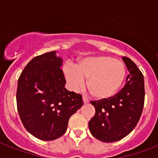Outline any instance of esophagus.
I'll return each instance as SVG.
<instances>
[{"label": "esophagus", "instance_id": "1", "mask_svg": "<svg viewBox=\"0 0 158 158\" xmlns=\"http://www.w3.org/2000/svg\"><path fill=\"white\" fill-rule=\"evenodd\" d=\"M83 102H84V104H88V103H89V100H88L87 98H86L85 96H83Z\"/></svg>", "mask_w": 158, "mask_h": 158}]
</instances>
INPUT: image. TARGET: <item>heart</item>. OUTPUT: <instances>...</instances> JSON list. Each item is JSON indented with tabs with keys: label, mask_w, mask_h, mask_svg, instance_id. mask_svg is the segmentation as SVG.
<instances>
[{
	"label": "heart",
	"mask_w": 158,
	"mask_h": 158,
	"mask_svg": "<svg viewBox=\"0 0 158 158\" xmlns=\"http://www.w3.org/2000/svg\"><path fill=\"white\" fill-rule=\"evenodd\" d=\"M64 74L73 90H77L87 80V88L97 100L111 97L117 92L125 77V66L110 56H96L84 58L76 67L66 65Z\"/></svg>",
	"instance_id": "1"
}]
</instances>
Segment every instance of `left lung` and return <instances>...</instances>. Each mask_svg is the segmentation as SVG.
Returning a JSON list of instances; mask_svg holds the SVG:
<instances>
[{
	"label": "left lung",
	"instance_id": "8db88e82",
	"mask_svg": "<svg viewBox=\"0 0 158 158\" xmlns=\"http://www.w3.org/2000/svg\"><path fill=\"white\" fill-rule=\"evenodd\" d=\"M123 60L130 73L124 87L109 99L91 101L96 113L89 122V127L101 142H117L125 138L136 127L143 110V75L132 60L127 57H123Z\"/></svg>",
	"mask_w": 158,
	"mask_h": 158
}]
</instances>
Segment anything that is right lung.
Segmentation results:
<instances>
[{"label":"right lung","instance_id":"1","mask_svg":"<svg viewBox=\"0 0 158 158\" xmlns=\"http://www.w3.org/2000/svg\"><path fill=\"white\" fill-rule=\"evenodd\" d=\"M62 59L51 51L35 57L18 80L16 104L25 129L43 141L58 139L82 105L81 95L68 91L61 69Z\"/></svg>","mask_w":158,"mask_h":158}]
</instances>
